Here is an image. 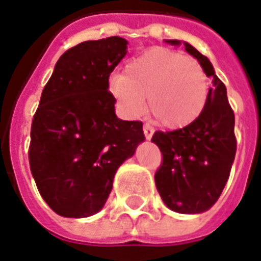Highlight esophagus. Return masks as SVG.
<instances>
[{
  "mask_svg": "<svg viewBox=\"0 0 261 261\" xmlns=\"http://www.w3.org/2000/svg\"><path fill=\"white\" fill-rule=\"evenodd\" d=\"M143 134H145V138L146 139H150L152 138V135H153V127L150 126V125H143Z\"/></svg>",
  "mask_w": 261,
  "mask_h": 261,
  "instance_id": "1",
  "label": "esophagus"
}]
</instances>
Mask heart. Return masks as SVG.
I'll list each match as a JSON object with an SVG mask.
<instances>
[{"mask_svg":"<svg viewBox=\"0 0 261 261\" xmlns=\"http://www.w3.org/2000/svg\"><path fill=\"white\" fill-rule=\"evenodd\" d=\"M122 112L138 116L146 108L162 126L180 129L195 122L206 107L209 81L192 57L168 48H150L127 62L109 82Z\"/></svg>","mask_w":261,"mask_h":261,"instance_id":"heart-1","label":"heart"}]
</instances>
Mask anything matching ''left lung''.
<instances>
[{
    "label": "left lung",
    "instance_id": "1",
    "mask_svg": "<svg viewBox=\"0 0 261 261\" xmlns=\"http://www.w3.org/2000/svg\"><path fill=\"white\" fill-rule=\"evenodd\" d=\"M179 45L176 39L166 41ZM185 49L195 57L213 86L200 116L182 129L154 132L152 142L162 152L154 173L156 188L169 209L195 215L209 210L222 195L236 156L234 113L224 84L217 78L210 61L188 42Z\"/></svg>",
    "mask_w": 261,
    "mask_h": 261
}]
</instances>
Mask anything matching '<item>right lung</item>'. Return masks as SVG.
<instances>
[{
    "instance_id": "1",
    "label": "right lung",
    "mask_w": 261,
    "mask_h": 261,
    "mask_svg": "<svg viewBox=\"0 0 261 261\" xmlns=\"http://www.w3.org/2000/svg\"><path fill=\"white\" fill-rule=\"evenodd\" d=\"M126 45L120 37L75 45L61 55L44 86L28 158L39 193L59 216L98 213L118 168L145 141L141 120L119 119L108 91Z\"/></svg>"
}]
</instances>
